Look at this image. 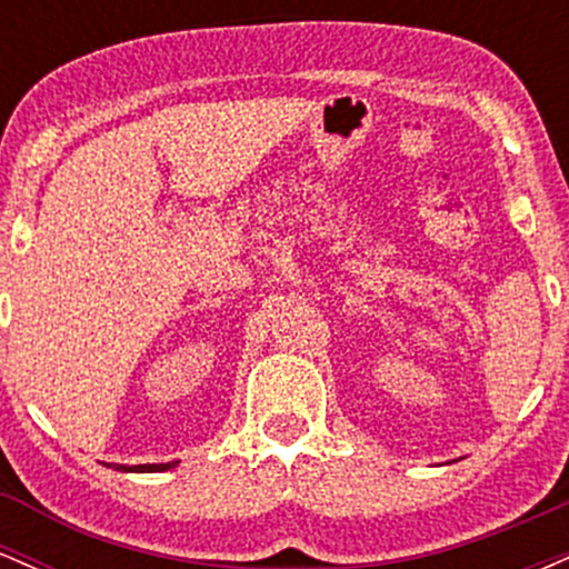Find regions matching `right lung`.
Here are the masks:
<instances>
[{
    "instance_id": "right-lung-1",
    "label": "right lung",
    "mask_w": 569,
    "mask_h": 569,
    "mask_svg": "<svg viewBox=\"0 0 569 569\" xmlns=\"http://www.w3.org/2000/svg\"><path fill=\"white\" fill-rule=\"evenodd\" d=\"M176 462H152V466H120V462H103L107 468H114V471H126V473H154V471H171V468H176Z\"/></svg>"
}]
</instances>
